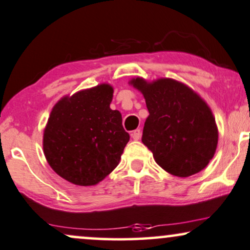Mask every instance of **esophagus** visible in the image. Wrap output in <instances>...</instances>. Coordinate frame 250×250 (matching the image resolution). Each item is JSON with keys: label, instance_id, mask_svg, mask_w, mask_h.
I'll return each mask as SVG.
<instances>
[{"label": "esophagus", "instance_id": "obj_1", "mask_svg": "<svg viewBox=\"0 0 250 250\" xmlns=\"http://www.w3.org/2000/svg\"><path fill=\"white\" fill-rule=\"evenodd\" d=\"M131 137H133L135 141L140 140V138H141V130H140V129H136V130H134L133 133H131Z\"/></svg>", "mask_w": 250, "mask_h": 250}]
</instances>
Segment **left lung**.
<instances>
[{
	"instance_id": "left-lung-1",
	"label": "left lung",
	"mask_w": 250,
	"mask_h": 250,
	"mask_svg": "<svg viewBox=\"0 0 250 250\" xmlns=\"http://www.w3.org/2000/svg\"><path fill=\"white\" fill-rule=\"evenodd\" d=\"M131 83L146 99L149 116L142 142L156 163L177 177H188L205 169L218 144L215 120L206 102L172 79L148 83L136 78Z\"/></svg>"
}]
</instances>
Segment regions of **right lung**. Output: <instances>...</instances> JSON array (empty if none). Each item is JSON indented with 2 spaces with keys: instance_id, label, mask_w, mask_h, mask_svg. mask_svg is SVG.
<instances>
[{
  "instance_id": "add662e5",
  "label": "right lung",
  "mask_w": 250,
  "mask_h": 250,
  "mask_svg": "<svg viewBox=\"0 0 250 250\" xmlns=\"http://www.w3.org/2000/svg\"><path fill=\"white\" fill-rule=\"evenodd\" d=\"M112 86L102 83L62 99L44 131V155L60 177L80 186L98 184L119 164L129 141Z\"/></svg>"
}]
</instances>
